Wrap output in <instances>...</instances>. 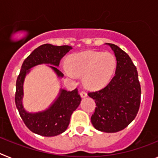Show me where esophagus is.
I'll list each match as a JSON object with an SVG mask.
<instances>
[{
  "mask_svg": "<svg viewBox=\"0 0 158 158\" xmlns=\"http://www.w3.org/2000/svg\"><path fill=\"white\" fill-rule=\"evenodd\" d=\"M80 95L81 97H85V96H87V93H86L85 91H84V90H82V91L80 92Z\"/></svg>",
  "mask_w": 158,
  "mask_h": 158,
  "instance_id": "34e87169",
  "label": "esophagus"
}]
</instances>
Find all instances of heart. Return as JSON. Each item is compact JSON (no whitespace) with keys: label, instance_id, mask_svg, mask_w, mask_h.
Instances as JSON below:
<instances>
[{"label":"heart","instance_id":"b5f03b06","mask_svg":"<svg viewBox=\"0 0 158 158\" xmlns=\"http://www.w3.org/2000/svg\"><path fill=\"white\" fill-rule=\"evenodd\" d=\"M116 68V58L111 53L87 51L75 54L68 59L62 69L70 77L84 76L85 85L99 89L111 80Z\"/></svg>","mask_w":158,"mask_h":158}]
</instances>
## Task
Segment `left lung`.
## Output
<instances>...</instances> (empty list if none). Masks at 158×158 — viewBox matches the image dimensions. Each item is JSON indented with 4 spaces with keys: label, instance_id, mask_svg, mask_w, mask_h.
<instances>
[{
    "label": "left lung",
    "instance_id": "1",
    "mask_svg": "<svg viewBox=\"0 0 158 158\" xmlns=\"http://www.w3.org/2000/svg\"><path fill=\"white\" fill-rule=\"evenodd\" d=\"M115 53V76L107 85L88 94L96 107L91 122L98 131L115 133L122 131L136 117L141 103V86L138 71L125 51L112 43H107Z\"/></svg>",
    "mask_w": 158,
    "mask_h": 158
}]
</instances>
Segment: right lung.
<instances>
[{"label":"right lung","mask_w":158,"mask_h":158,"mask_svg":"<svg viewBox=\"0 0 158 158\" xmlns=\"http://www.w3.org/2000/svg\"><path fill=\"white\" fill-rule=\"evenodd\" d=\"M70 49L72 48L69 46L43 44L32 51L23 62L16 80L15 103L25 125L31 131L37 135L52 137L63 133L69 126L71 115L79 106L81 98L77 89L71 92L62 90L59 97L48 110L35 114L27 112L22 106L23 83L25 75L31 68L40 64H51L58 66L61 59ZM51 67L58 77H63V73L57 67L53 65Z\"/></svg>","instance_id":"right-lung-1"}]
</instances>
